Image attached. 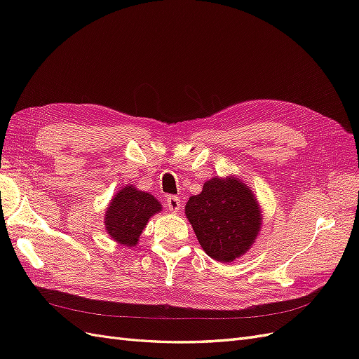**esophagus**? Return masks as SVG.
<instances>
[{"label":"esophagus","instance_id":"1","mask_svg":"<svg viewBox=\"0 0 359 359\" xmlns=\"http://www.w3.org/2000/svg\"><path fill=\"white\" fill-rule=\"evenodd\" d=\"M166 205H168V210L170 212H178L180 208H181V201L177 196H169L166 199Z\"/></svg>","mask_w":359,"mask_h":359}]
</instances>
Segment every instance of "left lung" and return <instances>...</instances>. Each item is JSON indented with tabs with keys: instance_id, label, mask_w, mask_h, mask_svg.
I'll use <instances>...</instances> for the list:
<instances>
[{
	"instance_id": "8db88e82",
	"label": "left lung",
	"mask_w": 359,
	"mask_h": 359,
	"mask_svg": "<svg viewBox=\"0 0 359 359\" xmlns=\"http://www.w3.org/2000/svg\"><path fill=\"white\" fill-rule=\"evenodd\" d=\"M186 215L203 252L223 264L247 253L262 224L257 199L236 177L206 181L186 203Z\"/></svg>"
}]
</instances>
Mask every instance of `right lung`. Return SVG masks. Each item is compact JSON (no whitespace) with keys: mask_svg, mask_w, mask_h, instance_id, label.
<instances>
[{"mask_svg":"<svg viewBox=\"0 0 359 359\" xmlns=\"http://www.w3.org/2000/svg\"><path fill=\"white\" fill-rule=\"evenodd\" d=\"M161 211V203L147 191L133 186L119 190L106 208L104 227L114 241L133 247L148 220Z\"/></svg>","mask_w":359,"mask_h":359,"instance_id":"add662e5","label":"right lung"}]
</instances>
